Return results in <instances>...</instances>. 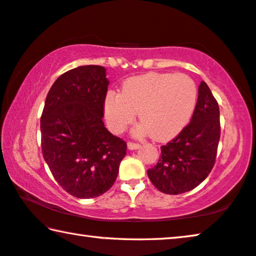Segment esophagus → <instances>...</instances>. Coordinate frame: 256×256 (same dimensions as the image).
Wrapping results in <instances>:
<instances>
[{"mask_svg":"<svg viewBox=\"0 0 256 256\" xmlns=\"http://www.w3.org/2000/svg\"><path fill=\"white\" fill-rule=\"evenodd\" d=\"M141 146L139 144H136V142H128V148L130 150H139Z\"/></svg>","mask_w":256,"mask_h":256,"instance_id":"34e87169","label":"esophagus"}]
</instances>
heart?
Instances as JSON below:
<instances>
[{
	"instance_id": "b5f03b06",
	"label": "heart",
	"mask_w": 256,
	"mask_h": 256,
	"mask_svg": "<svg viewBox=\"0 0 256 256\" xmlns=\"http://www.w3.org/2000/svg\"><path fill=\"white\" fill-rule=\"evenodd\" d=\"M198 90L188 76L146 74L128 78L120 93L109 92L104 115L114 132L124 131L139 112L142 120L136 132L166 141L176 136L188 123L196 108Z\"/></svg>"
}]
</instances>
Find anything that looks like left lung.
Wrapping results in <instances>:
<instances>
[{"mask_svg": "<svg viewBox=\"0 0 256 256\" xmlns=\"http://www.w3.org/2000/svg\"><path fill=\"white\" fill-rule=\"evenodd\" d=\"M220 136L218 104L207 84L201 82L190 124L161 147L158 164L147 171L152 185L166 194L196 188L210 174Z\"/></svg>", "mask_w": 256, "mask_h": 256, "instance_id": "1", "label": "left lung"}]
</instances>
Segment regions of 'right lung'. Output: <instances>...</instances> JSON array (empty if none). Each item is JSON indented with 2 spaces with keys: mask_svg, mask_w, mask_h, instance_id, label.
<instances>
[{
  "mask_svg": "<svg viewBox=\"0 0 256 256\" xmlns=\"http://www.w3.org/2000/svg\"><path fill=\"white\" fill-rule=\"evenodd\" d=\"M106 68L82 66L60 76L41 116V147L56 182L79 199L96 198L115 182L126 142L104 120Z\"/></svg>",
  "mask_w": 256,
  "mask_h": 256,
  "instance_id": "add662e5",
  "label": "right lung"
}]
</instances>
